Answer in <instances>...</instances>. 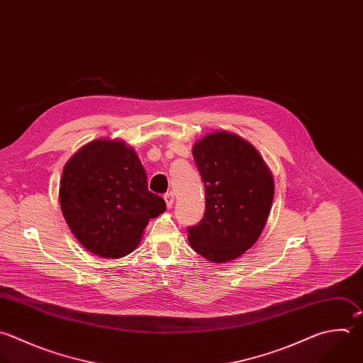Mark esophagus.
Masks as SVG:
<instances>
[{
    "label": "esophagus",
    "mask_w": 363,
    "mask_h": 363,
    "mask_svg": "<svg viewBox=\"0 0 363 363\" xmlns=\"http://www.w3.org/2000/svg\"><path fill=\"white\" fill-rule=\"evenodd\" d=\"M164 199H165V202H167V206L171 209V208H172V205H174V199H175L174 194H172V192L165 194V195H164Z\"/></svg>",
    "instance_id": "esophagus-1"
}]
</instances>
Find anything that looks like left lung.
<instances>
[{"instance_id":"1","label":"left lung","mask_w":363,"mask_h":363,"mask_svg":"<svg viewBox=\"0 0 363 363\" xmlns=\"http://www.w3.org/2000/svg\"><path fill=\"white\" fill-rule=\"evenodd\" d=\"M192 155L205 185V213L188 228V240L205 259L229 262L262 233L274 199V177L254 145L228 131L205 135L194 144Z\"/></svg>"}]
</instances>
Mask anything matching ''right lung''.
Wrapping results in <instances>:
<instances>
[{
    "mask_svg": "<svg viewBox=\"0 0 363 363\" xmlns=\"http://www.w3.org/2000/svg\"><path fill=\"white\" fill-rule=\"evenodd\" d=\"M60 205L79 244L112 259L131 254L150 219L167 209L165 201L148 189L134 148L106 138L88 143L65 164Z\"/></svg>",
    "mask_w": 363,
    "mask_h": 363,
    "instance_id": "add662e5",
    "label": "right lung"
}]
</instances>
